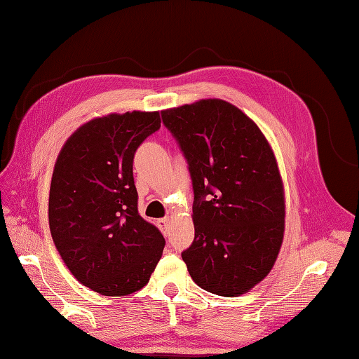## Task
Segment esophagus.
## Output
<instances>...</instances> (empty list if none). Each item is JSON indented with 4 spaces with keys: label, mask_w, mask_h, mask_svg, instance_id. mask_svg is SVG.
Instances as JSON below:
<instances>
[{
    "label": "esophagus",
    "mask_w": 359,
    "mask_h": 359,
    "mask_svg": "<svg viewBox=\"0 0 359 359\" xmlns=\"http://www.w3.org/2000/svg\"><path fill=\"white\" fill-rule=\"evenodd\" d=\"M168 222H170V217H163V219L159 220V224H161L162 228H166V224H168Z\"/></svg>",
    "instance_id": "obj_1"
}]
</instances>
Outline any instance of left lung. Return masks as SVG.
Returning a JSON list of instances; mask_svg holds the SVG:
<instances>
[{
    "instance_id": "1",
    "label": "left lung",
    "mask_w": 359,
    "mask_h": 359,
    "mask_svg": "<svg viewBox=\"0 0 359 359\" xmlns=\"http://www.w3.org/2000/svg\"><path fill=\"white\" fill-rule=\"evenodd\" d=\"M193 180L194 241L182 252L208 292L237 297L272 269L285 234V189L269 142L226 101L162 111Z\"/></svg>"
}]
</instances>
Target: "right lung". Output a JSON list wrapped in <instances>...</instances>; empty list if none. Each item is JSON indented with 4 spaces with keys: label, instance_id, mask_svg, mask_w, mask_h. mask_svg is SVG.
Returning a JSON list of instances; mask_svg holds the SVG:
<instances>
[{
    "label": "right lung",
    "instance_id": "obj_1",
    "mask_svg": "<svg viewBox=\"0 0 359 359\" xmlns=\"http://www.w3.org/2000/svg\"><path fill=\"white\" fill-rule=\"evenodd\" d=\"M161 128L159 111L95 118L67 139L48 196L53 243L82 285L107 297L136 292L161 260L165 238L137 212L133 159Z\"/></svg>",
    "mask_w": 359,
    "mask_h": 359
}]
</instances>
